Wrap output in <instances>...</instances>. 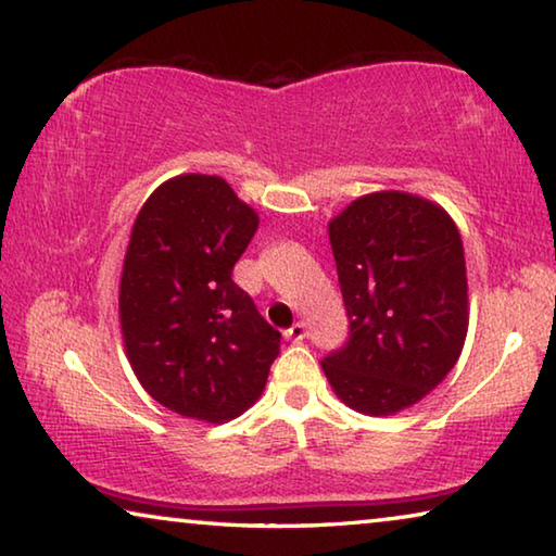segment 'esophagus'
<instances>
[{"label":"esophagus","mask_w":556,"mask_h":556,"mask_svg":"<svg viewBox=\"0 0 556 556\" xmlns=\"http://www.w3.org/2000/svg\"><path fill=\"white\" fill-rule=\"evenodd\" d=\"M285 336L289 338V341H304V338H306V324L304 321H296Z\"/></svg>","instance_id":"34e87169"}]
</instances>
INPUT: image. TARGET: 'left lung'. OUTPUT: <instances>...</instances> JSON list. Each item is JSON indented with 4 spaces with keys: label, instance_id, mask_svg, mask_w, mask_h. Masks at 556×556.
<instances>
[{
    "label": "left lung",
    "instance_id": "1",
    "mask_svg": "<svg viewBox=\"0 0 556 556\" xmlns=\"http://www.w3.org/2000/svg\"><path fill=\"white\" fill-rule=\"evenodd\" d=\"M348 338L324 372L348 407H412L454 368L468 328L464 242L439 205L400 191L353 201L328 225Z\"/></svg>",
    "mask_w": 556,
    "mask_h": 556
}]
</instances>
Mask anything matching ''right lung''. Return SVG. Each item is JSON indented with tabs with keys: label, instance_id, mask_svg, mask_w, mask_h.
<instances>
[{
	"label": "right lung",
	"instance_id": "add662e5",
	"mask_svg": "<svg viewBox=\"0 0 556 556\" xmlns=\"http://www.w3.org/2000/svg\"><path fill=\"white\" fill-rule=\"evenodd\" d=\"M257 213L218 176L186 174L149 195L122 267L119 321L131 370L181 417L228 421L265 390L281 333L232 281Z\"/></svg>",
	"mask_w": 556,
	"mask_h": 556
}]
</instances>
